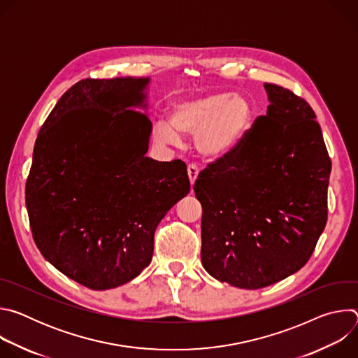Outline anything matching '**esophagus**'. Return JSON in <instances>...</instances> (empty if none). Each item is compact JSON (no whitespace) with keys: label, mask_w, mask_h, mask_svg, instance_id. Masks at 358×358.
I'll use <instances>...</instances> for the list:
<instances>
[{"label":"esophagus","mask_w":358,"mask_h":358,"mask_svg":"<svg viewBox=\"0 0 358 358\" xmlns=\"http://www.w3.org/2000/svg\"><path fill=\"white\" fill-rule=\"evenodd\" d=\"M187 173H188V178H189V182H191V187H192V185H194V182H195V180H196V177H198L199 170H198V167H196V166L191 164V166H188Z\"/></svg>","instance_id":"34e87169"}]
</instances>
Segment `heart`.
<instances>
[{"label":"heart","instance_id":"1","mask_svg":"<svg viewBox=\"0 0 358 358\" xmlns=\"http://www.w3.org/2000/svg\"><path fill=\"white\" fill-rule=\"evenodd\" d=\"M250 101L241 94L211 93L178 101L170 124L160 123L152 138L162 145H176L180 134H194V147L203 159L217 160L234 150L252 120Z\"/></svg>","mask_w":358,"mask_h":358}]
</instances>
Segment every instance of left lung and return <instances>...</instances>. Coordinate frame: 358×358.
I'll list each match as a JSON object with an SVG mask.
<instances>
[{
	"label": "left lung",
	"mask_w": 358,
	"mask_h": 358,
	"mask_svg": "<svg viewBox=\"0 0 358 358\" xmlns=\"http://www.w3.org/2000/svg\"><path fill=\"white\" fill-rule=\"evenodd\" d=\"M264 86L266 115L194 184L202 266L241 289L273 285L303 268L327 221L331 162L316 115L289 89Z\"/></svg>",
	"instance_id": "1"
}]
</instances>
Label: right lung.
<instances>
[{"label":"right lung","instance_id":"1","mask_svg":"<svg viewBox=\"0 0 358 358\" xmlns=\"http://www.w3.org/2000/svg\"><path fill=\"white\" fill-rule=\"evenodd\" d=\"M148 78L85 79L58 100L38 133L25 185L43 258L93 289L122 286L152 258L155 232L189 192L181 160L145 157ZM87 145H84V143Z\"/></svg>","mask_w":358,"mask_h":358}]
</instances>
